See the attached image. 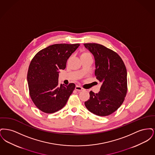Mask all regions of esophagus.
<instances>
[{
	"label": "esophagus",
	"instance_id": "34e87169",
	"mask_svg": "<svg viewBox=\"0 0 155 155\" xmlns=\"http://www.w3.org/2000/svg\"><path fill=\"white\" fill-rule=\"evenodd\" d=\"M75 90H77V91H83L84 90V89L82 88V87H81L80 86H79V85H77L76 87H75Z\"/></svg>",
	"mask_w": 155,
	"mask_h": 155
}]
</instances>
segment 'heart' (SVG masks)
<instances>
[{
	"instance_id": "1",
	"label": "heart",
	"mask_w": 155,
	"mask_h": 155,
	"mask_svg": "<svg viewBox=\"0 0 155 155\" xmlns=\"http://www.w3.org/2000/svg\"><path fill=\"white\" fill-rule=\"evenodd\" d=\"M86 53H83V54H86Z\"/></svg>"
}]
</instances>
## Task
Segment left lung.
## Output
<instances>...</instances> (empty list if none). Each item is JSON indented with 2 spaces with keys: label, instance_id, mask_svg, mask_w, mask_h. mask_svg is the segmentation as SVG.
Listing matches in <instances>:
<instances>
[{
  "label": "left lung",
  "instance_id": "obj_1",
  "mask_svg": "<svg viewBox=\"0 0 155 155\" xmlns=\"http://www.w3.org/2000/svg\"><path fill=\"white\" fill-rule=\"evenodd\" d=\"M84 46L94 57L96 79L102 83L97 94L90 91L85 105L97 116H109L120 107L127 94L125 64L118 54L103 45L92 43Z\"/></svg>",
  "mask_w": 155,
  "mask_h": 155
}]
</instances>
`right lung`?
I'll return each instance as SVG.
<instances>
[{
  "label": "right lung",
  "instance_id": "1",
  "mask_svg": "<svg viewBox=\"0 0 155 155\" xmlns=\"http://www.w3.org/2000/svg\"><path fill=\"white\" fill-rule=\"evenodd\" d=\"M79 46L52 45L38 52L31 60L27 81L31 99L40 110L53 113L66 105L75 85H59V74L66 68L67 59Z\"/></svg>",
  "mask_w": 155,
  "mask_h": 155
}]
</instances>
